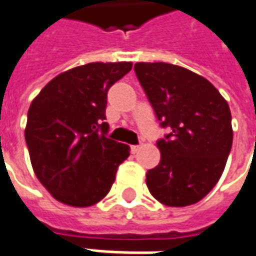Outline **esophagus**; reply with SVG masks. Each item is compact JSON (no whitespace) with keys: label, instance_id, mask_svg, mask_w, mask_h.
<instances>
[{"label":"esophagus","instance_id":"esophagus-1","mask_svg":"<svg viewBox=\"0 0 256 256\" xmlns=\"http://www.w3.org/2000/svg\"><path fill=\"white\" fill-rule=\"evenodd\" d=\"M141 149V146L140 145H132V154H136V153H138V150Z\"/></svg>","mask_w":256,"mask_h":256}]
</instances>
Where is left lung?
<instances>
[{"label": "left lung", "instance_id": "1", "mask_svg": "<svg viewBox=\"0 0 256 256\" xmlns=\"http://www.w3.org/2000/svg\"><path fill=\"white\" fill-rule=\"evenodd\" d=\"M134 71L157 120L170 132L157 142L161 161L146 173L156 200L196 204L223 174L232 148L231 111L206 78L169 63H136Z\"/></svg>", "mask_w": 256, "mask_h": 256}]
</instances>
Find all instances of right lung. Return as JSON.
<instances>
[{
  "label": "right lung",
  "mask_w": 256,
  "mask_h": 256,
  "mask_svg": "<svg viewBox=\"0 0 256 256\" xmlns=\"http://www.w3.org/2000/svg\"><path fill=\"white\" fill-rule=\"evenodd\" d=\"M132 62L88 63L54 78L30 103L25 141L34 174L52 198L84 208L102 200L130 146L107 138V91Z\"/></svg>",
  "instance_id": "add662e5"
}]
</instances>
